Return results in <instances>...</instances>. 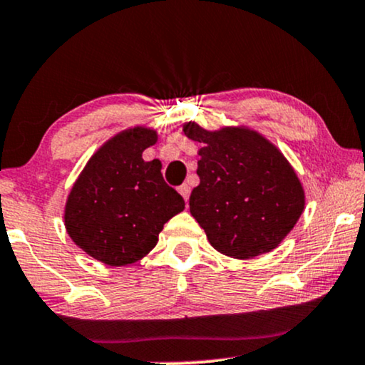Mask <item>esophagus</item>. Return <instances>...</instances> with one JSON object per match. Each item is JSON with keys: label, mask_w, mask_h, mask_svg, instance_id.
I'll return each mask as SVG.
<instances>
[{"label": "esophagus", "mask_w": 365, "mask_h": 365, "mask_svg": "<svg viewBox=\"0 0 365 365\" xmlns=\"http://www.w3.org/2000/svg\"><path fill=\"white\" fill-rule=\"evenodd\" d=\"M179 192H181V196L184 200H190V195H191V187L187 186V184H182V186H179Z\"/></svg>", "instance_id": "34e87169"}]
</instances>
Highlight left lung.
<instances>
[{
	"label": "left lung",
	"mask_w": 365,
	"mask_h": 365,
	"mask_svg": "<svg viewBox=\"0 0 365 365\" xmlns=\"http://www.w3.org/2000/svg\"><path fill=\"white\" fill-rule=\"evenodd\" d=\"M182 131L203 145L190 212L210 244L235 259L275 250L306 205L302 184L284 153L246 126L208 131L190 121Z\"/></svg>",
	"instance_id": "8db88e82"
}]
</instances>
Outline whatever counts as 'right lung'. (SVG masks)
Masks as SVG:
<instances>
[{
    "label": "right lung",
    "instance_id": "right-lung-1",
    "mask_svg": "<svg viewBox=\"0 0 365 365\" xmlns=\"http://www.w3.org/2000/svg\"><path fill=\"white\" fill-rule=\"evenodd\" d=\"M157 131L124 130L90 157L64 207L71 241L109 267L140 261L155 247L164 224L184 210V200L162 178L160 160H143Z\"/></svg>",
    "mask_w": 365,
    "mask_h": 365
}]
</instances>
